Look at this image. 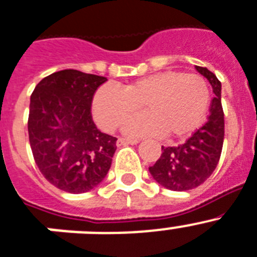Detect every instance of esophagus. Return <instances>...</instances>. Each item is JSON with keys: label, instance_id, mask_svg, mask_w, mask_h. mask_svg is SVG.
<instances>
[{"label": "esophagus", "instance_id": "esophagus-1", "mask_svg": "<svg viewBox=\"0 0 257 257\" xmlns=\"http://www.w3.org/2000/svg\"><path fill=\"white\" fill-rule=\"evenodd\" d=\"M136 144H139V140H129V139H118L117 140V146L136 145Z\"/></svg>", "mask_w": 257, "mask_h": 257}]
</instances>
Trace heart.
<instances>
[{"mask_svg": "<svg viewBox=\"0 0 257 257\" xmlns=\"http://www.w3.org/2000/svg\"><path fill=\"white\" fill-rule=\"evenodd\" d=\"M209 102L210 90L201 75L167 70L142 77L124 90L102 86L92 99V116L100 128L112 132L144 105L148 115L125 122V135L184 139L202 124Z\"/></svg>", "mask_w": 257, "mask_h": 257, "instance_id": "1", "label": "heart"}]
</instances>
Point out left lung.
<instances>
[{"mask_svg": "<svg viewBox=\"0 0 257 257\" xmlns=\"http://www.w3.org/2000/svg\"><path fill=\"white\" fill-rule=\"evenodd\" d=\"M196 70L208 79L215 95L209 108L208 120L183 145L162 146L163 152L159 159L149 167L155 182L171 191H188L205 182L218 165L223 145L225 118L221 82L206 68L196 66Z\"/></svg>", "mask_w": 257, "mask_h": 257, "instance_id": "8db88e82", "label": "left lung"}]
</instances>
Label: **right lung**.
Returning <instances> with one entry per match:
<instances>
[{"label":"right lung","instance_id":"add662e5","mask_svg":"<svg viewBox=\"0 0 257 257\" xmlns=\"http://www.w3.org/2000/svg\"><path fill=\"white\" fill-rule=\"evenodd\" d=\"M105 77L65 69L43 78L31 95L29 139L36 166L61 191L83 193L103 182L116 137L92 121V96Z\"/></svg>","mask_w":257,"mask_h":257}]
</instances>
